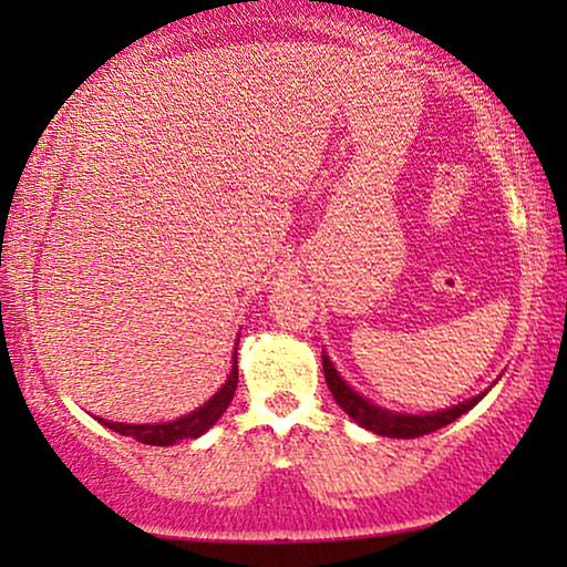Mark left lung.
I'll return each instance as SVG.
<instances>
[{
    "label": "left lung",
    "instance_id": "left-lung-1",
    "mask_svg": "<svg viewBox=\"0 0 567 567\" xmlns=\"http://www.w3.org/2000/svg\"><path fill=\"white\" fill-rule=\"evenodd\" d=\"M322 369H324V382H328L332 398H336L338 405L343 408L346 413L361 425V429L374 431V433H379V436H390V439H417V436H425V433L444 429V425L456 421V417L467 413V410L475 408L477 402L485 398V392H483L467 402H460V405L439 410V413H429V415L392 413V410L379 408V405H374V402H369L367 398H361L359 392H353L351 386L343 382V377L338 374L336 367H332L328 353H322Z\"/></svg>",
    "mask_w": 567,
    "mask_h": 567
}]
</instances>
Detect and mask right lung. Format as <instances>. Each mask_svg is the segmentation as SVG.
<instances>
[{"mask_svg": "<svg viewBox=\"0 0 567 567\" xmlns=\"http://www.w3.org/2000/svg\"><path fill=\"white\" fill-rule=\"evenodd\" d=\"M237 343H239V340H237ZM235 390H237V348H235V355H231V371H229L227 382L221 384V390L216 392L212 400L204 402V405H200L198 410H193V413L177 417V421H173V423L131 425V423L103 421V417H97V421L107 425V429H113L115 433H121V436H131V439L142 441V444L173 446L175 441L198 439L200 433H206L208 429H212V425L224 415V410L229 408L231 398H235Z\"/></svg>", "mask_w": 567, "mask_h": 567, "instance_id": "right-lung-1", "label": "right lung"}]
</instances>
